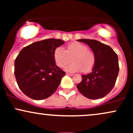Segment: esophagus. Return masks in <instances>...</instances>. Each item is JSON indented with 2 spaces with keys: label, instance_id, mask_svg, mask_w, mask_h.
<instances>
[{
  "label": "esophagus",
  "instance_id": "1",
  "mask_svg": "<svg viewBox=\"0 0 133 133\" xmlns=\"http://www.w3.org/2000/svg\"><path fill=\"white\" fill-rule=\"evenodd\" d=\"M67 75L68 76H73V74H69V73H67Z\"/></svg>",
  "mask_w": 133,
  "mask_h": 133
}]
</instances>
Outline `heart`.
I'll use <instances>...</instances> for the list:
<instances>
[{
    "instance_id": "heart-1",
    "label": "heart",
    "mask_w": 133,
    "mask_h": 133,
    "mask_svg": "<svg viewBox=\"0 0 133 133\" xmlns=\"http://www.w3.org/2000/svg\"><path fill=\"white\" fill-rule=\"evenodd\" d=\"M72 63L64 68V69L70 72L81 71L88 72L95 62L94 53L88 49L84 44L80 42H72L67 45L65 50L61 47H57L54 52V59L56 65L59 68H63L70 62Z\"/></svg>"
}]
</instances>
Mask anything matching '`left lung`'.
Returning a JSON list of instances; mask_svg holds the SVG:
<instances>
[{"mask_svg": "<svg viewBox=\"0 0 133 133\" xmlns=\"http://www.w3.org/2000/svg\"><path fill=\"white\" fill-rule=\"evenodd\" d=\"M88 44L95 56L92 71L82 75L77 88L84 96L91 99L102 98L114 88L119 73L118 57L109 45L92 39L77 40Z\"/></svg>", "mask_w": 133, "mask_h": 133, "instance_id": "left-lung-1", "label": "left lung"}]
</instances>
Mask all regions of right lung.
<instances>
[{
	"mask_svg": "<svg viewBox=\"0 0 133 133\" xmlns=\"http://www.w3.org/2000/svg\"><path fill=\"white\" fill-rule=\"evenodd\" d=\"M64 44L61 39H47L24 47L17 56L14 74L24 94L35 100L46 99L54 93L65 75L56 65L54 52Z\"/></svg>",
	"mask_w": 133,
	"mask_h": 133,
	"instance_id": "obj_1",
	"label": "right lung"
}]
</instances>
